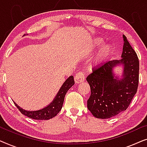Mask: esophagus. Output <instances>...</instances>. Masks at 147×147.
I'll return each mask as SVG.
<instances>
[{
	"label": "esophagus",
	"mask_w": 147,
	"mask_h": 147,
	"mask_svg": "<svg viewBox=\"0 0 147 147\" xmlns=\"http://www.w3.org/2000/svg\"><path fill=\"white\" fill-rule=\"evenodd\" d=\"M74 80H75L76 83L80 84L81 82H83L85 80V75L82 71H80L76 74L75 78H74Z\"/></svg>",
	"instance_id": "1"
}]
</instances>
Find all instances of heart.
<instances>
[{"instance_id": "heart-1", "label": "heart", "mask_w": 147, "mask_h": 147, "mask_svg": "<svg viewBox=\"0 0 147 147\" xmlns=\"http://www.w3.org/2000/svg\"><path fill=\"white\" fill-rule=\"evenodd\" d=\"M104 43V41L101 39H97L95 41V43H94V45L96 46H100L102 45ZM112 52V48L110 45H104V47H102L101 48V49L100 50L98 53L97 54V56L96 57V62H101L104 60H105L106 59L109 57V55H110Z\"/></svg>"}]
</instances>
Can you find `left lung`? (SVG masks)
Listing matches in <instances>:
<instances>
[{
    "mask_svg": "<svg viewBox=\"0 0 147 147\" xmlns=\"http://www.w3.org/2000/svg\"><path fill=\"white\" fill-rule=\"evenodd\" d=\"M123 38L122 59L107 61L86 78L91 90L88 108L96 118L106 119L125 111L137 92L139 61L126 36ZM119 64L124 65L123 78L120 80L112 71Z\"/></svg>",
    "mask_w": 147,
    "mask_h": 147,
    "instance_id": "1",
    "label": "left lung"
}]
</instances>
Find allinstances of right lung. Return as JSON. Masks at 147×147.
Instances as JSON below:
<instances>
[{"instance_id": "1", "label": "right lung", "mask_w": 147, "mask_h": 147, "mask_svg": "<svg viewBox=\"0 0 147 147\" xmlns=\"http://www.w3.org/2000/svg\"><path fill=\"white\" fill-rule=\"evenodd\" d=\"M74 76H69L65 82H64L63 85L60 88L59 91L58 92L55 98H54L53 101L51 104H49L45 108L39 110H36V111H27L22 109L17 105L15 102H14L17 108L19 110V111L25 116L27 117L33 118L35 120H49L53 118L57 114L59 113L60 110H61L62 106H63L64 98H65V94L67 93L68 90L74 86Z\"/></svg>"}]
</instances>
